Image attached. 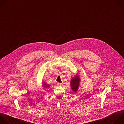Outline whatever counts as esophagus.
I'll use <instances>...</instances> for the list:
<instances>
[{
	"label": "esophagus",
	"mask_w": 124,
	"mask_h": 124,
	"mask_svg": "<svg viewBox=\"0 0 124 124\" xmlns=\"http://www.w3.org/2000/svg\"><path fill=\"white\" fill-rule=\"evenodd\" d=\"M62 85H63L62 83H57V86H59V87H62Z\"/></svg>",
	"instance_id": "34e87169"
}]
</instances>
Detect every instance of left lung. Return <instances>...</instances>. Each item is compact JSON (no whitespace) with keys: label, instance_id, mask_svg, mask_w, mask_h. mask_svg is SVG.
<instances>
[{"label":"left lung","instance_id":"8db88e82","mask_svg":"<svg viewBox=\"0 0 124 124\" xmlns=\"http://www.w3.org/2000/svg\"><path fill=\"white\" fill-rule=\"evenodd\" d=\"M81 83V78L80 76L79 75L78 73H77L75 75L71 78L70 82V86L71 89L74 93H76Z\"/></svg>","mask_w":124,"mask_h":124}]
</instances>
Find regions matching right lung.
Returning a JSON list of instances; mask_svg holds the SVG:
<instances>
[{
  "mask_svg": "<svg viewBox=\"0 0 124 124\" xmlns=\"http://www.w3.org/2000/svg\"><path fill=\"white\" fill-rule=\"evenodd\" d=\"M42 84H43L42 87H43V88L44 90H46V89L49 88L51 86L50 85L48 84L47 83H46V82H42Z\"/></svg>",
  "mask_w": 124,
  "mask_h": 124,
  "instance_id": "right-lung-1",
  "label": "right lung"
}]
</instances>
